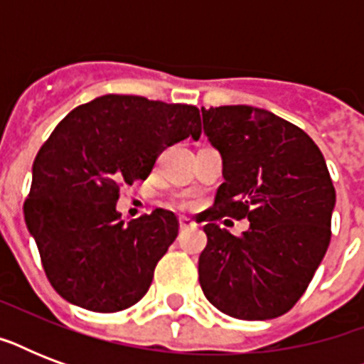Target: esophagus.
Segmentation results:
<instances>
[{"mask_svg":"<svg viewBox=\"0 0 364 364\" xmlns=\"http://www.w3.org/2000/svg\"><path fill=\"white\" fill-rule=\"evenodd\" d=\"M194 227H196V223L191 221L188 217H181V219H179V228H181V230H187V228H194Z\"/></svg>","mask_w":364,"mask_h":364,"instance_id":"1","label":"esophagus"}]
</instances>
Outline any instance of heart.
Segmentation results:
<instances>
[{
    "label": "heart",
    "instance_id": "b5f03b06",
    "mask_svg": "<svg viewBox=\"0 0 364 364\" xmlns=\"http://www.w3.org/2000/svg\"><path fill=\"white\" fill-rule=\"evenodd\" d=\"M183 205H185V204H183Z\"/></svg>",
    "mask_w": 364,
    "mask_h": 364
}]
</instances>
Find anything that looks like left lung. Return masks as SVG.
<instances>
[{
	"label": "left lung",
	"mask_w": 364,
	"mask_h": 364,
	"mask_svg": "<svg viewBox=\"0 0 364 364\" xmlns=\"http://www.w3.org/2000/svg\"><path fill=\"white\" fill-rule=\"evenodd\" d=\"M204 134L221 153L200 255V287L217 310L264 321L287 314L310 285L331 243L336 193L321 151L304 130L251 105L202 107ZM223 216L250 219L234 237Z\"/></svg>",
	"instance_id": "8db88e82"
}]
</instances>
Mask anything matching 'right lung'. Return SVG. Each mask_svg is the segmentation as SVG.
Here are the masks:
<instances>
[{"label": "right lung", "instance_id": "1", "mask_svg": "<svg viewBox=\"0 0 364 364\" xmlns=\"http://www.w3.org/2000/svg\"><path fill=\"white\" fill-rule=\"evenodd\" d=\"M200 111L105 94L60 121L31 168L26 227L54 291L85 310L113 314L143 299L154 266L177 238L171 211L121 219V185L151 173L173 143L198 139Z\"/></svg>", "mask_w": 364, "mask_h": 364}]
</instances>
